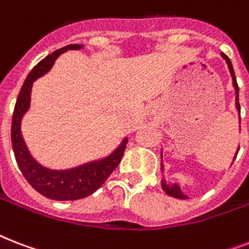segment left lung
<instances>
[{
    "instance_id": "obj_1",
    "label": "left lung",
    "mask_w": 249,
    "mask_h": 249,
    "mask_svg": "<svg viewBox=\"0 0 249 249\" xmlns=\"http://www.w3.org/2000/svg\"><path fill=\"white\" fill-rule=\"evenodd\" d=\"M221 56L224 58L226 64H228L229 67V71H230V75H231V79H232V86H234V90H235V107H236V111L239 113V124H240V106H239V88H238V84H236V79H235V73H234V70H232V64L229 59L228 55H225L224 53H221ZM240 128V126H239ZM239 151V147L236 150V154ZM235 154V156H236ZM235 156H234V159H235ZM160 169L161 172H164V165H163V152H161V165H160ZM161 189L165 191L166 195H169V196H173V197H177V199H189L187 195L182 193L181 187L178 183H168L165 181V178H161Z\"/></svg>"
}]
</instances>
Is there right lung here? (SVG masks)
Returning <instances> with one entry per match:
<instances>
[{
    "label": "right lung",
    "mask_w": 249,
    "mask_h": 249,
    "mask_svg": "<svg viewBox=\"0 0 249 249\" xmlns=\"http://www.w3.org/2000/svg\"><path fill=\"white\" fill-rule=\"evenodd\" d=\"M80 49H83V45H67L52 53L37 66H35L21 86L13 113L11 143H13L14 155L17 159L18 166L29 185L37 193L53 200H77L95 193L119 165L128 142V137H125L121 141V143L108 156L70 169H50L41 165L31 155L24 138L21 136L20 125L21 119L31 106V91H32L33 83L52 70L53 64L60 54H63L67 50H80Z\"/></svg>",
    "instance_id": "obj_1"
}]
</instances>
